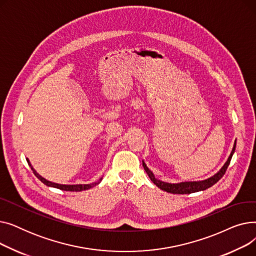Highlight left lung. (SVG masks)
<instances>
[{
	"label": "left lung",
	"instance_id": "obj_1",
	"mask_svg": "<svg viewBox=\"0 0 256 256\" xmlns=\"http://www.w3.org/2000/svg\"><path fill=\"white\" fill-rule=\"evenodd\" d=\"M236 140L234 141V147L232 150V152L230 154V156H228L227 160L225 162V164L221 167V169L217 172L214 173L212 176L206 178V180H197V182H176V184H171V182H163V180H158L154 172L146 166L144 160H142V164H143V167H144V170L146 171L147 176H150V180L158 186L160 188V190L163 191H166L168 193H172V194H191V193H195V192H199V191H204V190H206L208 189V188H210L212 186H214V184H216L218 180H220L222 178V176H224V173L228 167V165H230V160H232V158L234 154V150H236Z\"/></svg>",
	"mask_w": 256,
	"mask_h": 256
}]
</instances>
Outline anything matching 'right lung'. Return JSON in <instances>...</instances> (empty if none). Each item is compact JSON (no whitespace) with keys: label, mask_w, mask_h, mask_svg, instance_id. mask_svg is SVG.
I'll return each mask as SVG.
<instances>
[{"label":"right lung","mask_w":256,"mask_h":256,"mask_svg":"<svg viewBox=\"0 0 256 256\" xmlns=\"http://www.w3.org/2000/svg\"><path fill=\"white\" fill-rule=\"evenodd\" d=\"M26 162H28L29 166L31 167V169L33 170V173L35 174V176L39 180H42L46 186H50V188H56V189H60V190H63V191H70V192H80V191H85V190H88L90 189V188L96 186L100 182V180H102V178H100L98 180H96V182H92V184H57V182H50L48 180H46L44 178H42L40 174L33 168V166L31 165L29 158H26Z\"/></svg>","instance_id":"1"}]
</instances>
